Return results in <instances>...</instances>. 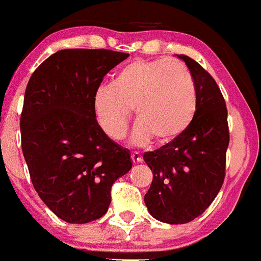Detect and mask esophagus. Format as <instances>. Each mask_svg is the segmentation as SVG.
I'll list each match as a JSON object with an SVG mask.
<instances>
[{"label":"esophagus","mask_w":261,"mask_h":261,"mask_svg":"<svg viewBox=\"0 0 261 261\" xmlns=\"http://www.w3.org/2000/svg\"><path fill=\"white\" fill-rule=\"evenodd\" d=\"M131 160H133L134 164H139V163L143 162V158H141V155L139 152H133L131 154Z\"/></svg>","instance_id":"1"}]
</instances>
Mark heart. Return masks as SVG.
Returning <instances> with one entry per match:
<instances>
[{
    "mask_svg": "<svg viewBox=\"0 0 261 261\" xmlns=\"http://www.w3.org/2000/svg\"><path fill=\"white\" fill-rule=\"evenodd\" d=\"M131 110L138 121L131 143L144 146L155 141L164 146L191 126L197 111V89L188 68L177 60L138 59L123 65L111 86L93 96V111L102 130L112 140L127 133Z\"/></svg>",
    "mask_w": 261,
    "mask_h": 261,
    "instance_id": "b5f03b06",
    "label": "heart"
}]
</instances>
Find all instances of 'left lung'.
Wrapping results in <instances>:
<instances>
[{
	"label": "left lung",
	"instance_id": "left-lung-1",
	"mask_svg": "<svg viewBox=\"0 0 261 261\" xmlns=\"http://www.w3.org/2000/svg\"><path fill=\"white\" fill-rule=\"evenodd\" d=\"M178 58L196 84V116L177 140L144 154L152 172L144 197L147 211L170 225L191 222L208 208L225 179L230 141L227 109L217 83L196 60L187 55Z\"/></svg>",
	"mask_w": 261,
	"mask_h": 261
}]
</instances>
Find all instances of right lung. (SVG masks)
<instances>
[{"label":"right lung","instance_id":"1","mask_svg":"<svg viewBox=\"0 0 261 261\" xmlns=\"http://www.w3.org/2000/svg\"><path fill=\"white\" fill-rule=\"evenodd\" d=\"M126 53L64 49L31 75L20 120L21 146L41 201L63 221L87 223L111 203V187L133 167L127 149L102 130L93 96Z\"/></svg>","mask_w":261,"mask_h":261}]
</instances>
